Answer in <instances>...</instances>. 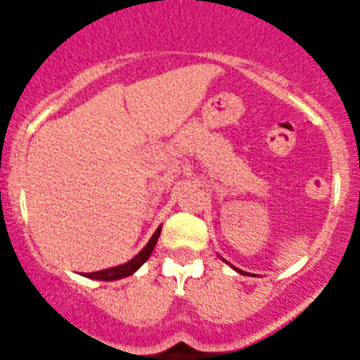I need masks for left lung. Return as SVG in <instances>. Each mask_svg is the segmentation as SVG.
<instances>
[{
  "mask_svg": "<svg viewBox=\"0 0 360 360\" xmlns=\"http://www.w3.org/2000/svg\"><path fill=\"white\" fill-rule=\"evenodd\" d=\"M235 270H237V268H235ZM238 274H244V275H249V274H245V271H242V270H237Z\"/></svg>",
  "mask_w": 360,
  "mask_h": 360,
  "instance_id": "obj_1",
  "label": "left lung"
}]
</instances>
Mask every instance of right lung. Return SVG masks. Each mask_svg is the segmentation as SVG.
<instances>
[{"mask_svg":"<svg viewBox=\"0 0 360 360\" xmlns=\"http://www.w3.org/2000/svg\"><path fill=\"white\" fill-rule=\"evenodd\" d=\"M160 231H162V226L158 228L157 231L153 233V237L150 238V242L146 244V248L141 250L137 256H134L132 259L127 261V263L120 264V266H112V268H108V270H101V271H92V274H85L86 278H94V281H118V278H123V277H129V275H132L134 271L139 270L141 266H143L144 263L148 261V257L151 256V252H153L155 245H157L158 242V237H160Z\"/></svg>","mask_w":360,"mask_h":360,"instance_id":"add662e5","label":"right lung"}]
</instances>
